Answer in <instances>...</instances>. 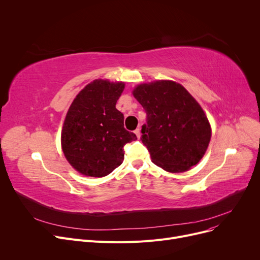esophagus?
Returning <instances> with one entry per match:
<instances>
[{"label":"esophagus","instance_id":"1","mask_svg":"<svg viewBox=\"0 0 260 260\" xmlns=\"http://www.w3.org/2000/svg\"><path fill=\"white\" fill-rule=\"evenodd\" d=\"M134 133L136 134V136H137V138L139 139V138H140V136H141V133H140V128H136Z\"/></svg>","mask_w":260,"mask_h":260}]
</instances>
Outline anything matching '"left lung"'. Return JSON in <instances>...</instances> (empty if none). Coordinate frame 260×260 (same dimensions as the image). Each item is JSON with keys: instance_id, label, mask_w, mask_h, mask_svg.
Wrapping results in <instances>:
<instances>
[{"instance_id": "left-lung-1", "label": "left lung", "mask_w": 260, "mask_h": 260, "mask_svg": "<svg viewBox=\"0 0 260 260\" xmlns=\"http://www.w3.org/2000/svg\"><path fill=\"white\" fill-rule=\"evenodd\" d=\"M133 94L146 113L141 141L155 165L171 173L196 166L211 140L210 123L198 102L173 81L138 85Z\"/></svg>"}]
</instances>
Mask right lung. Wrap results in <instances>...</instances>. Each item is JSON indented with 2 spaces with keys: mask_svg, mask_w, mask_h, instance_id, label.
<instances>
[{
  "mask_svg": "<svg viewBox=\"0 0 260 260\" xmlns=\"http://www.w3.org/2000/svg\"><path fill=\"white\" fill-rule=\"evenodd\" d=\"M124 83L94 80L82 89L68 109L61 135L63 153L79 173L104 177L124 159V145L137 140L124 128L116 103Z\"/></svg>",
  "mask_w": 260,
  "mask_h": 260,
  "instance_id": "1",
  "label": "right lung"
}]
</instances>
